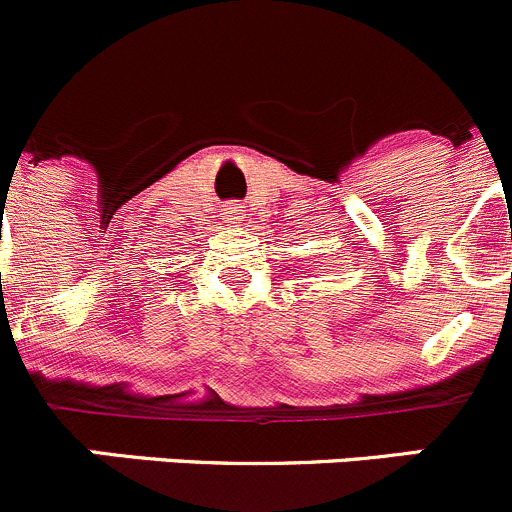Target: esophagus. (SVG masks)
<instances>
[{
    "label": "esophagus",
    "instance_id": "esophagus-1",
    "mask_svg": "<svg viewBox=\"0 0 512 512\" xmlns=\"http://www.w3.org/2000/svg\"><path fill=\"white\" fill-rule=\"evenodd\" d=\"M241 218H243L241 206H226V208H223V221H226L228 226H238V223H241Z\"/></svg>",
    "mask_w": 512,
    "mask_h": 512
}]
</instances>
